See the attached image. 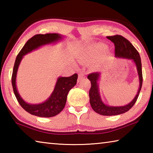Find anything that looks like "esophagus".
<instances>
[{
  "instance_id": "esophagus-1",
  "label": "esophagus",
  "mask_w": 153,
  "mask_h": 153,
  "mask_svg": "<svg viewBox=\"0 0 153 153\" xmlns=\"http://www.w3.org/2000/svg\"><path fill=\"white\" fill-rule=\"evenodd\" d=\"M84 78H85V74L83 73V72H80V73L78 74V79H77V82H79Z\"/></svg>"
}]
</instances>
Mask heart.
Listing matches in <instances>:
<instances>
[{
    "label": "heart",
    "instance_id": "b5f03b06",
    "mask_svg": "<svg viewBox=\"0 0 153 153\" xmlns=\"http://www.w3.org/2000/svg\"><path fill=\"white\" fill-rule=\"evenodd\" d=\"M106 48V46L103 44H98L94 46V49L96 51L98 52H101L103 51Z\"/></svg>",
    "mask_w": 153,
    "mask_h": 153
}]
</instances>
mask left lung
<instances>
[{
    "mask_svg": "<svg viewBox=\"0 0 153 153\" xmlns=\"http://www.w3.org/2000/svg\"><path fill=\"white\" fill-rule=\"evenodd\" d=\"M107 38L114 43L116 57L132 59L135 62L140 81L139 90L132 101L129 102L128 105L121 106V107H110V106H107L104 104L100 99L97 83L98 78L100 77V74L97 73V72H94V73L88 74V79L91 82V87H90L89 91V97L90 105H91L92 109L100 115L111 116L120 115V114L126 113L133 107L137 99H138L140 92L141 90L143 78H142L140 56L138 51L134 48V46L131 45V42L121 35L107 36Z\"/></svg>",
    "mask_w": 153,
    "mask_h": 153,
    "instance_id": "8db88e82",
    "label": "left lung"
}]
</instances>
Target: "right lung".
I'll return each instance as SVG.
<instances>
[{
  "instance_id": "right-lung-1",
  "label": "right lung",
  "mask_w": 153,
  "mask_h": 153,
  "mask_svg": "<svg viewBox=\"0 0 153 153\" xmlns=\"http://www.w3.org/2000/svg\"><path fill=\"white\" fill-rule=\"evenodd\" d=\"M61 38V36L58 33H45V34H36L33 36L25 43L15 59L11 77L14 94L21 107L33 115L42 117H51L58 115L65 106L67 97L69 90L74 86H76L77 74H74L73 76L68 77H59L53 92L52 93L48 100L41 104L30 105L22 99L17 92L15 80H16L18 67L19 65L23 56L41 46L56 42Z\"/></svg>"
}]
</instances>
